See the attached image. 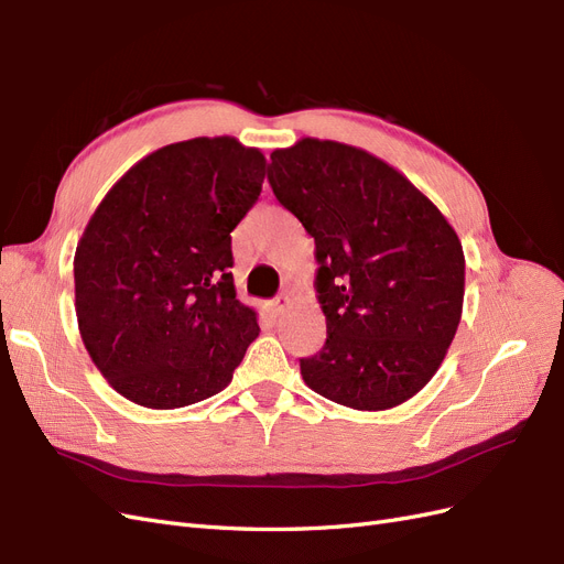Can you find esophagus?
<instances>
[{
	"label": "esophagus",
	"mask_w": 564,
	"mask_h": 564,
	"mask_svg": "<svg viewBox=\"0 0 564 564\" xmlns=\"http://www.w3.org/2000/svg\"><path fill=\"white\" fill-rule=\"evenodd\" d=\"M289 308H292V299H289V296H278L275 301H272V311H275L278 315L280 313H284V311H289Z\"/></svg>",
	"instance_id": "1"
}]
</instances>
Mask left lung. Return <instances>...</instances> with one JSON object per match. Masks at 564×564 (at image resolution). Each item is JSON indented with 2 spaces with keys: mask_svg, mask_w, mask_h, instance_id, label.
<instances>
[{
  "mask_svg": "<svg viewBox=\"0 0 564 564\" xmlns=\"http://www.w3.org/2000/svg\"><path fill=\"white\" fill-rule=\"evenodd\" d=\"M270 160L272 193L315 240L327 344L301 360L305 386L360 412L414 398L464 313L456 230L412 181L362 148L308 135Z\"/></svg>",
  "mask_w": 564,
  "mask_h": 564,
  "instance_id": "left-lung-1",
  "label": "left lung"
}]
</instances>
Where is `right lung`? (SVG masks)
Listing matches in <instances>:
<instances>
[{
    "label": "right lung",
    "instance_id": "obj_1",
    "mask_svg": "<svg viewBox=\"0 0 564 564\" xmlns=\"http://www.w3.org/2000/svg\"><path fill=\"white\" fill-rule=\"evenodd\" d=\"M263 178L259 148L199 135L150 152L100 199L75 251V313L122 398L178 409L232 381L261 329L235 292L230 232Z\"/></svg>",
    "mask_w": 564,
    "mask_h": 564
}]
</instances>
